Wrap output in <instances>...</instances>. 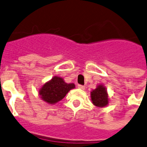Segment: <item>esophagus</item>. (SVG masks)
<instances>
[{
	"label": "esophagus",
	"instance_id": "obj_1",
	"mask_svg": "<svg viewBox=\"0 0 147 147\" xmlns=\"http://www.w3.org/2000/svg\"><path fill=\"white\" fill-rule=\"evenodd\" d=\"M78 88H80V89H82V90H84L85 87H84V85H82V84H78Z\"/></svg>",
	"mask_w": 147,
	"mask_h": 147
}]
</instances>
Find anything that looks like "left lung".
Returning <instances> with one entry per match:
<instances>
[{
    "mask_svg": "<svg viewBox=\"0 0 147 147\" xmlns=\"http://www.w3.org/2000/svg\"><path fill=\"white\" fill-rule=\"evenodd\" d=\"M93 103L98 107H103L108 104V94L106 88L102 85H99L90 94Z\"/></svg>",
    "mask_w": 147,
    "mask_h": 147,
    "instance_id": "1",
    "label": "left lung"
}]
</instances>
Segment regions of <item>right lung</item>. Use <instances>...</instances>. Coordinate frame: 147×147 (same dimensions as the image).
I'll return each instance as SVG.
<instances>
[{
  "label": "right lung",
  "instance_id": "right-lung-1",
  "mask_svg": "<svg viewBox=\"0 0 147 147\" xmlns=\"http://www.w3.org/2000/svg\"><path fill=\"white\" fill-rule=\"evenodd\" d=\"M75 88L74 84L65 83L62 78L53 77L47 82L39 90L40 97L50 104H54L63 100L71 89Z\"/></svg>",
  "mask_w": 147,
  "mask_h": 147
}]
</instances>
